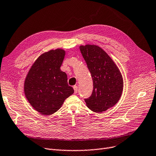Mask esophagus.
I'll return each mask as SVG.
<instances>
[{"label":"esophagus","mask_w":156,"mask_h":156,"mask_svg":"<svg viewBox=\"0 0 156 156\" xmlns=\"http://www.w3.org/2000/svg\"><path fill=\"white\" fill-rule=\"evenodd\" d=\"M73 89H74V93L76 94L78 92V87L76 85H74L73 87Z\"/></svg>","instance_id":"1"}]
</instances>
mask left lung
Instances as JSON below:
<instances>
[{
    "label": "left lung",
    "mask_w": 156,
    "mask_h": 156,
    "mask_svg": "<svg viewBox=\"0 0 156 156\" xmlns=\"http://www.w3.org/2000/svg\"><path fill=\"white\" fill-rule=\"evenodd\" d=\"M80 50L93 80L91 96L85 99L87 107L102 113L115 105L123 92L124 81L119 67L107 53L98 45H80Z\"/></svg>",
    "instance_id": "left-lung-1"
}]
</instances>
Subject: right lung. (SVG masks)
Returning a JSON list of instances; mask_svg holds the SVG:
<instances>
[{
  "instance_id": "obj_1",
  "label": "right lung",
  "mask_w": 156,
  "mask_h": 156,
  "mask_svg": "<svg viewBox=\"0 0 156 156\" xmlns=\"http://www.w3.org/2000/svg\"><path fill=\"white\" fill-rule=\"evenodd\" d=\"M66 54L62 48L46 51L33 63L24 82L26 99L34 109L44 115L57 112L74 93L67 76L60 70Z\"/></svg>"
}]
</instances>
